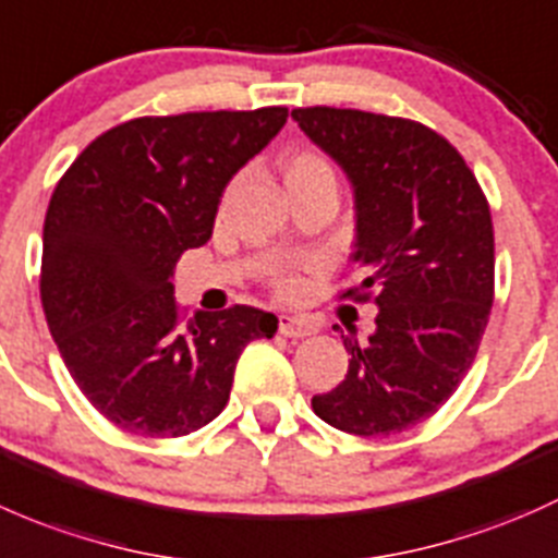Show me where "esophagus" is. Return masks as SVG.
Segmentation results:
<instances>
[{
	"mask_svg": "<svg viewBox=\"0 0 558 558\" xmlns=\"http://www.w3.org/2000/svg\"><path fill=\"white\" fill-rule=\"evenodd\" d=\"M314 330H317V327L308 319L292 317V314H279V332L284 338H306L312 336Z\"/></svg>",
	"mask_w": 558,
	"mask_h": 558,
	"instance_id": "34e87169",
	"label": "esophagus"
}]
</instances>
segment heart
<instances>
[{
    "mask_svg": "<svg viewBox=\"0 0 558 558\" xmlns=\"http://www.w3.org/2000/svg\"><path fill=\"white\" fill-rule=\"evenodd\" d=\"M338 174L332 160L327 158L325 153L314 150V147H303V150L292 153L290 158L284 160V182L287 187L295 185H312V182H332L336 185ZM274 287L279 292H292L295 290V281L290 277H274Z\"/></svg>",
    "mask_w": 558,
    "mask_h": 558,
    "instance_id": "b5f03b06",
    "label": "heart"
}]
</instances>
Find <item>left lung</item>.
<instances>
[{"label": "left lung", "instance_id": "obj_1", "mask_svg": "<svg viewBox=\"0 0 558 558\" xmlns=\"http://www.w3.org/2000/svg\"><path fill=\"white\" fill-rule=\"evenodd\" d=\"M292 118L354 185L365 279L338 298L378 306L367 341L341 336L347 378L312 408L363 438L403 433L457 392L478 354L494 303L489 201L457 147L416 120L338 107Z\"/></svg>", "mask_w": 558, "mask_h": 558}]
</instances>
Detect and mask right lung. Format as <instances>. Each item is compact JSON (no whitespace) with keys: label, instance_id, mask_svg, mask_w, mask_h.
Segmentation results:
<instances>
[{"label":"right lung","instance_id":"add662e5","mask_svg":"<svg viewBox=\"0 0 558 558\" xmlns=\"http://www.w3.org/2000/svg\"><path fill=\"white\" fill-rule=\"evenodd\" d=\"M287 107L134 118L96 136L50 195L39 295L88 403L125 433L180 438L228 405L241 349L279 319L252 306L185 319L171 271L206 244L222 191Z\"/></svg>","mask_w":558,"mask_h":558}]
</instances>
